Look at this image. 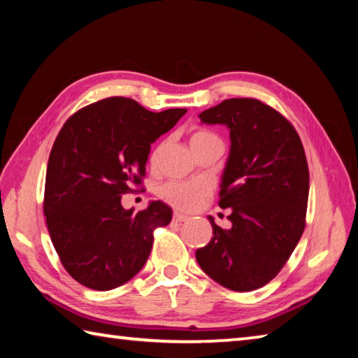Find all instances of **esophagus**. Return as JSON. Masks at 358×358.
<instances>
[{
	"instance_id": "esophagus-1",
	"label": "esophagus",
	"mask_w": 358,
	"mask_h": 358,
	"mask_svg": "<svg viewBox=\"0 0 358 358\" xmlns=\"http://www.w3.org/2000/svg\"><path fill=\"white\" fill-rule=\"evenodd\" d=\"M173 220H174V222H178V223H182V222H187V220H189V217L184 215V214H180V212H174Z\"/></svg>"
}]
</instances>
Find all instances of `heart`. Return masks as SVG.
I'll list each match as a JSON object with an SVG mask.
<instances>
[{
  "mask_svg": "<svg viewBox=\"0 0 358 358\" xmlns=\"http://www.w3.org/2000/svg\"><path fill=\"white\" fill-rule=\"evenodd\" d=\"M215 135L208 130H196L190 136V146H196L204 141L215 140ZM208 185L198 180L193 182H180V180H171L162 187L160 196L176 209L180 210H195L208 196Z\"/></svg>",
  "mask_w": 358,
  "mask_h": 358,
  "instance_id": "b5f03b06",
  "label": "heart"
}]
</instances>
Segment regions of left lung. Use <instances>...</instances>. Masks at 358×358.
I'll list each match as a JSON object with an SVG mask.
<instances>
[{
  "instance_id": "1",
  "label": "left lung",
  "mask_w": 358,
  "mask_h": 358,
  "mask_svg": "<svg viewBox=\"0 0 358 358\" xmlns=\"http://www.w3.org/2000/svg\"><path fill=\"white\" fill-rule=\"evenodd\" d=\"M229 129L222 176V209L233 227L214 218L212 239L196 250L199 267L231 291L247 292L277 277L305 229L310 173L300 136L272 106L256 99H227L199 115Z\"/></svg>"
}]
</instances>
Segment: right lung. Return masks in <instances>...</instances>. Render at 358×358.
I'll use <instances>...</instances> for the list:
<instances>
[{
	"mask_svg": "<svg viewBox=\"0 0 358 358\" xmlns=\"http://www.w3.org/2000/svg\"><path fill=\"white\" fill-rule=\"evenodd\" d=\"M185 113H154L134 99L108 97L62 125L48 159L43 214L62 266L80 285L115 289L146 264L154 229L166 227L173 210L150 201L135 214L121 196L141 185L150 144Z\"/></svg>",
	"mask_w": 358,
	"mask_h": 358,
	"instance_id": "add662e5",
	"label": "right lung"
}]
</instances>
